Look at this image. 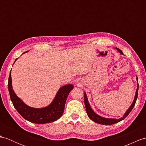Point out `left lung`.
<instances>
[{
	"label": "left lung",
	"mask_w": 146,
	"mask_h": 146,
	"mask_svg": "<svg viewBox=\"0 0 146 146\" xmlns=\"http://www.w3.org/2000/svg\"><path fill=\"white\" fill-rule=\"evenodd\" d=\"M116 49L121 53V54H123V53L121 51V50H120L119 49L116 48ZM136 79H137V90H136V94H135V97H134L133 104H132V105H131V106L129 108V109L127 110V111L126 112V113L124 115V116L122 117V118H121L118 119L103 118V117L96 114V113L93 111V110H92L89 103H88L86 94H85V92H84V103H85V108H86V111H87V115L88 116V117H89L90 119H92V121H94V122L98 123V124H104V125H110V124H113L118 123V122L121 121H122L123 119L125 118L129 114V113L131 111V110H133V107L135 105V104H136V102L137 98L138 88H139L137 77H136Z\"/></svg>",
	"instance_id": "1"
}]
</instances>
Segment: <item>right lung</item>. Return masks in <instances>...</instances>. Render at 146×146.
<instances>
[{"mask_svg": "<svg viewBox=\"0 0 146 146\" xmlns=\"http://www.w3.org/2000/svg\"><path fill=\"white\" fill-rule=\"evenodd\" d=\"M17 59H15V61ZM73 88L74 86L72 84L64 85L59 90L54 100L48 106L42 108H34L25 104L15 94L12 85L11 70L8 80L10 97L14 107L24 119L36 124L51 123L61 118L64 110L67 96Z\"/></svg>", "mask_w": 146, "mask_h": 146, "instance_id": "add662e5", "label": "right lung"}]
</instances>
